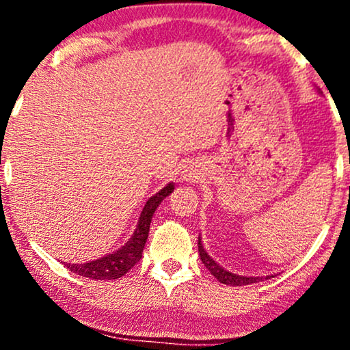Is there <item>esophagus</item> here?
Returning <instances> with one entry per match:
<instances>
[{"label":"esophagus","mask_w":350,"mask_h":350,"mask_svg":"<svg viewBox=\"0 0 350 350\" xmlns=\"http://www.w3.org/2000/svg\"><path fill=\"white\" fill-rule=\"evenodd\" d=\"M196 178H198V176H196V172H192V171L184 172V176H183L184 183H194Z\"/></svg>","instance_id":"34e87169"}]
</instances>
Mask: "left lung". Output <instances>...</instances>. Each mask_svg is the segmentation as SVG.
<instances>
[{
    "label": "left lung",
    "mask_w": 350,
    "mask_h": 350,
    "mask_svg": "<svg viewBox=\"0 0 350 350\" xmlns=\"http://www.w3.org/2000/svg\"><path fill=\"white\" fill-rule=\"evenodd\" d=\"M321 94V92H319ZM198 247H199V256H200V262L204 263V267L207 268L208 271L212 273V275L215 276L217 281H220V283L224 284H228V286H243V284H252V283H258V281H262L265 276H245V275H237V273H232L226 270V268L222 267V265H219L215 262L214 258H212L211 255L206 252V248H204L202 242H200V235H199V240H198ZM273 276V275H271ZM270 276H267L265 280H268Z\"/></svg>",
    "instance_id": "1"
}]
</instances>
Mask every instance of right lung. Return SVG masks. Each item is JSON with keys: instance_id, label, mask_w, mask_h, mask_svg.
Listing matches in <instances>:
<instances>
[{"instance_id": "1", "label": "right lung", "mask_w": 350, "mask_h": 350, "mask_svg": "<svg viewBox=\"0 0 350 350\" xmlns=\"http://www.w3.org/2000/svg\"><path fill=\"white\" fill-rule=\"evenodd\" d=\"M172 191H174V183H170L166 187H163L161 191L156 192L154 196H151V198L146 200L142 214H139L138 224H136L133 235H131V239H128V242L124 243L122 248L108 253V255L102 256V258L92 260V262H87V263H64V265L69 268V271L77 273V275L85 276V278H90V280L122 278L123 275H126L128 270H131V268L142 260L143 248L144 245H146L148 234H150L151 219L152 215H154V211Z\"/></svg>"}]
</instances>
